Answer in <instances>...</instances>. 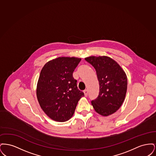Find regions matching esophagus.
<instances>
[{"label": "esophagus", "instance_id": "obj_1", "mask_svg": "<svg viewBox=\"0 0 156 156\" xmlns=\"http://www.w3.org/2000/svg\"><path fill=\"white\" fill-rule=\"evenodd\" d=\"M83 93H84V95H85V97H87L88 96V90H85L84 91H83Z\"/></svg>", "mask_w": 156, "mask_h": 156}]
</instances>
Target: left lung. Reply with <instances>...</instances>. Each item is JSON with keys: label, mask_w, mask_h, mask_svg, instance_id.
I'll return each mask as SVG.
<instances>
[{"label": "left lung", "mask_w": 156, "mask_h": 156, "mask_svg": "<svg viewBox=\"0 0 156 156\" xmlns=\"http://www.w3.org/2000/svg\"><path fill=\"white\" fill-rule=\"evenodd\" d=\"M85 59L96 70L99 93L92 101L99 115L108 116L117 111L126 97L127 79L125 72L115 60L107 56H90Z\"/></svg>", "instance_id": "obj_1"}]
</instances>
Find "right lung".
<instances>
[{
    "label": "right lung",
    "mask_w": 156,
    "mask_h": 156,
    "mask_svg": "<svg viewBox=\"0 0 156 156\" xmlns=\"http://www.w3.org/2000/svg\"><path fill=\"white\" fill-rule=\"evenodd\" d=\"M81 60L58 57L47 62L40 72L37 99L43 111L53 120L64 122L71 118L79 100L84 96L73 75Z\"/></svg>",
    "instance_id": "obj_1"
}]
</instances>
